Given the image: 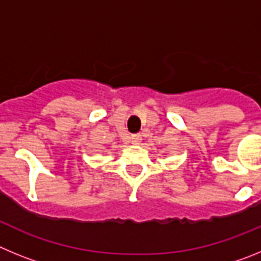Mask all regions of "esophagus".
<instances>
[{
    "instance_id": "34e87169",
    "label": "esophagus",
    "mask_w": 261,
    "mask_h": 261,
    "mask_svg": "<svg viewBox=\"0 0 261 261\" xmlns=\"http://www.w3.org/2000/svg\"><path fill=\"white\" fill-rule=\"evenodd\" d=\"M132 142L133 144H140V142H141V135H133Z\"/></svg>"
}]
</instances>
